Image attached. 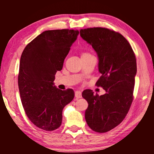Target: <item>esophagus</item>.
Wrapping results in <instances>:
<instances>
[{"instance_id":"esophagus-1","label":"esophagus","mask_w":154,"mask_h":154,"mask_svg":"<svg viewBox=\"0 0 154 154\" xmlns=\"http://www.w3.org/2000/svg\"><path fill=\"white\" fill-rule=\"evenodd\" d=\"M75 97H76L77 99L81 98V97H82V93H81V92L80 91V90H76V91L75 92Z\"/></svg>"}]
</instances>
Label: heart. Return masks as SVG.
<instances>
[{"label": "heart", "mask_w": 154, "mask_h": 154, "mask_svg": "<svg viewBox=\"0 0 154 154\" xmlns=\"http://www.w3.org/2000/svg\"><path fill=\"white\" fill-rule=\"evenodd\" d=\"M87 54V53H83V54Z\"/></svg>", "instance_id": "heart-1"}]
</instances>
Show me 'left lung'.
<instances>
[{
    "label": "left lung",
    "mask_w": 154,
    "mask_h": 154,
    "mask_svg": "<svg viewBox=\"0 0 154 154\" xmlns=\"http://www.w3.org/2000/svg\"><path fill=\"white\" fill-rule=\"evenodd\" d=\"M80 35L97 52L102 75L96 85L106 91L100 96L91 90L83 92L88 103L85 121L92 130L102 133L119 125L131 106L137 73L135 55L127 40L116 31L94 27L81 29Z\"/></svg>",
    "instance_id": "8db88e82"
}]
</instances>
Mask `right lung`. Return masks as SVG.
Masks as SVG:
<instances>
[{"label": "right lung", "instance_id": "add662e5", "mask_svg": "<svg viewBox=\"0 0 154 154\" xmlns=\"http://www.w3.org/2000/svg\"><path fill=\"white\" fill-rule=\"evenodd\" d=\"M79 33L72 29L43 31L21 56L18 85L22 106L29 120L46 131L60 127L63 109L74 97L72 89H58L54 81Z\"/></svg>", "mask_w": 154, "mask_h": 154}]
</instances>
